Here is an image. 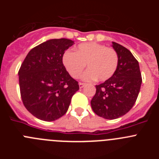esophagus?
I'll list each match as a JSON object with an SVG mask.
<instances>
[{"mask_svg":"<svg viewBox=\"0 0 159 159\" xmlns=\"http://www.w3.org/2000/svg\"><path fill=\"white\" fill-rule=\"evenodd\" d=\"M79 86H80V88H83L84 86H85V84L80 82V83H79Z\"/></svg>","mask_w":159,"mask_h":159,"instance_id":"34e87169","label":"esophagus"}]
</instances>
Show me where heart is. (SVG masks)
<instances>
[{
  "mask_svg": "<svg viewBox=\"0 0 159 159\" xmlns=\"http://www.w3.org/2000/svg\"><path fill=\"white\" fill-rule=\"evenodd\" d=\"M63 64L72 78L80 76L84 68L88 70L83 75L85 81H106L115 74L119 57L116 50L103 44L90 42L81 43L75 52L67 51L63 56Z\"/></svg>",
  "mask_w": 159,
  "mask_h": 159,
  "instance_id": "1",
  "label": "heart"
}]
</instances>
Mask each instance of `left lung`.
<instances>
[{
  "mask_svg": "<svg viewBox=\"0 0 159 159\" xmlns=\"http://www.w3.org/2000/svg\"><path fill=\"white\" fill-rule=\"evenodd\" d=\"M111 46L119 57L117 69L109 80L95 86L91 101L93 111L106 119L127 114L135 103L142 84L139 64L132 53L116 42Z\"/></svg>",
  "mask_w": 159,
  "mask_h": 159,
  "instance_id": "1",
  "label": "left lung"
}]
</instances>
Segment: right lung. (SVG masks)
Listing matches in <instances>:
<instances>
[{
	"label": "right lung",
	"mask_w": 159,
	"mask_h": 159,
	"mask_svg": "<svg viewBox=\"0 0 159 159\" xmlns=\"http://www.w3.org/2000/svg\"><path fill=\"white\" fill-rule=\"evenodd\" d=\"M74 41L51 39L30 50L18 72L20 95L28 111L46 122L62 117L80 89L63 64V56Z\"/></svg>",
	"instance_id": "right-lung-1"
}]
</instances>
